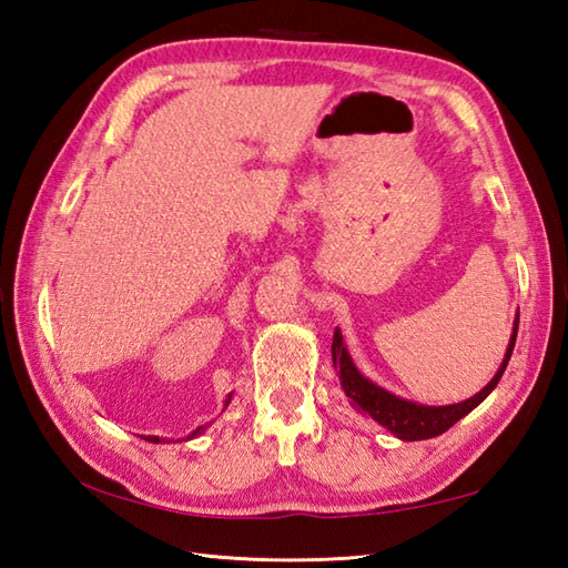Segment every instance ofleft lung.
I'll use <instances>...</instances> for the list:
<instances>
[{"label":"left lung","mask_w":568,"mask_h":568,"mask_svg":"<svg viewBox=\"0 0 568 568\" xmlns=\"http://www.w3.org/2000/svg\"><path fill=\"white\" fill-rule=\"evenodd\" d=\"M518 323H520V313L515 316L506 357H503V364L498 367L494 379L478 390L476 396L466 398L462 403H452V406H423V403H413L400 396H394L390 390L369 382L367 376L355 367V362H352L349 352L343 343V333H339L337 327L333 335V364L339 374V386H343L345 396L352 400V406H355L359 413H369L376 423L384 425L386 430L394 433L398 439H406V443H415V439H430L449 430L452 425L462 420L466 413H471L478 403H481L490 390L498 386L500 376L506 372L508 359L513 355L515 337H518Z\"/></svg>","instance_id":"left-lung-1"}]
</instances>
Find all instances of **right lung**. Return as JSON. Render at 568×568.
<instances>
[{"instance_id":"add662e5","label":"right lung","mask_w":568,"mask_h":568,"mask_svg":"<svg viewBox=\"0 0 568 568\" xmlns=\"http://www.w3.org/2000/svg\"><path fill=\"white\" fill-rule=\"evenodd\" d=\"M231 396H233V394H229V398H225V406H229V403H231ZM199 433H204V425L196 427V430H194L192 435H189V437H196ZM145 439H148V443H162V439H160V437H155V435H150V437H145Z\"/></svg>"}]
</instances>
